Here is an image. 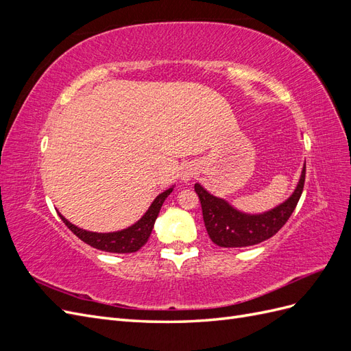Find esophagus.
I'll return each mask as SVG.
<instances>
[{
    "label": "esophagus",
    "mask_w": 351,
    "mask_h": 351,
    "mask_svg": "<svg viewBox=\"0 0 351 351\" xmlns=\"http://www.w3.org/2000/svg\"><path fill=\"white\" fill-rule=\"evenodd\" d=\"M195 174H196V167L192 165V164H189V165H184L182 168V173H180V177H182V180H183L184 183H187V182H190V180L195 177Z\"/></svg>",
    "instance_id": "1"
}]
</instances>
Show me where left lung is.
Wrapping results in <instances>:
<instances>
[{
  "label": "left lung",
  "mask_w": 351,
  "mask_h": 351,
  "mask_svg": "<svg viewBox=\"0 0 351 351\" xmlns=\"http://www.w3.org/2000/svg\"><path fill=\"white\" fill-rule=\"evenodd\" d=\"M306 177V162L294 192L282 204L262 214H246L230 205L227 200L210 195L199 183L195 192L199 196L205 227L210 240L219 247H246L268 240L282 228L299 202Z\"/></svg>",
  "instance_id": "left-lung-1"
}]
</instances>
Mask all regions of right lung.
Instances as JSON below:
<instances>
[{"label":"right lung","instance_id":"1","mask_svg":"<svg viewBox=\"0 0 351 351\" xmlns=\"http://www.w3.org/2000/svg\"><path fill=\"white\" fill-rule=\"evenodd\" d=\"M173 189L174 186L167 189L165 192L159 193L139 221L134 222L133 226L120 231H112V232L88 231L71 224V222L62 217L60 212L58 215L62 219V222H64V224L74 232V234H76L82 241L89 244V246L104 252H111V253H133L139 250L147 241V239H149L159 210H161L164 200L169 196V193L173 192Z\"/></svg>","mask_w":351,"mask_h":351}]
</instances>
